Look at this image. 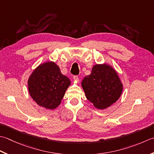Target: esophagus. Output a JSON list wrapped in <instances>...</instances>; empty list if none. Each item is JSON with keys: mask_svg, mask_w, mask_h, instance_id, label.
Returning a JSON list of instances; mask_svg holds the SVG:
<instances>
[{"mask_svg": "<svg viewBox=\"0 0 154 154\" xmlns=\"http://www.w3.org/2000/svg\"><path fill=\"white\" fill-rule=\"evenodd\" d=\"M73 78L76 82H79V78H78V76H74Z\"/></svg>", "mask_w": 154, "mask_h": 154, "instance_id": "34e87169", "label": "esophagus"}]
</instances>
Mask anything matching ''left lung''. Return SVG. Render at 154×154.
Instances as JSON below:
<instances>
[{"instance_id":"obj_1","label":"left lung","mask_w":154,"mask_h":154,"mask_svg":"<svg viewBox=\"0 0 154 154\" xmlns=\"http://www.w3.org/2000/svg\"><path fill=\"white\" fill-rule=\"evenodd\" d=\"M82 87L86 98L100 109L116 102L123 90V84L116 71L106 64L94 66L91 74L82 82Z\"/></svg>"}]
</instances>
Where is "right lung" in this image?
Here are the masks:
<instances>
[{"mask_svg": "<svg viewBox=\"0 0 154 154\" xmlns=\"http://www.w3.org/2000/svg\"><path fill=\"white\" fill-rule=\"evenodd\" d=\"M70 84V79L61 73L58 66L50 61L40 64L32 72L28 80V88L38 105L54 109L60 104Z\"/></svg>", "mask_w": 154, "mask_h": 154, "instance_id": "add662e5", "label": "right lung"}]
</instances>
